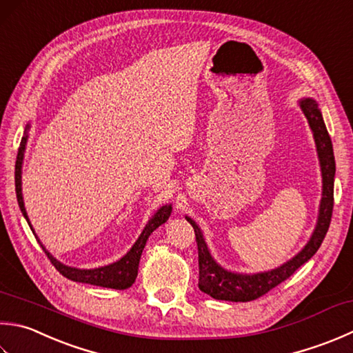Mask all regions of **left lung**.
<instances>
[{"mask_svg": "<svg viewBox=\"0 0 353 353\" xmlns=\"http://www.w3.org/2000/svg\"><path fill=\"white\" fill-rule=\"evenodd\" d=\"M303 113L307 117L309 125L314 131L316 151H319L321 172H323V199L320 205L319 223H316L312 239L305 246L299 255L288 261L283 266L274 269L271 272H263L257 275H240L225 271L216 261L206 248L202 232L199 226L190 217L186 220L194 228L197 251H199V288L200 291L211 295L216 300L226 301H252L268 294L271 289L279 286L280 283L288 280L301 265L312 257L319 251L324 237H326L330 219L334 211V177H335V159L332 142L324 125L323 116L316 102L312 99H303L300 102Z\"/></svg>", "mask_w": 353, "mask_h": 353, "instance_id": "1", "label": "left lung"}]
</instances>
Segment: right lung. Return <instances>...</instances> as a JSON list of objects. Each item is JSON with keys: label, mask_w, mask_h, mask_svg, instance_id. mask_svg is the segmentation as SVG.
Masks as SVG:
<instances>
[{"label": "right lung", "mask_w": 353, "mask_h": 353, "mask_svg": "<svg viewBox=\"0 0 353 353\" xmlns=\"http://www.w3.org/2000/svg\"><path fill=\"white\" fill-rule=\"evenodd\" d=\"M26 141H27V136L24 134L23 139H21V143H19L17 163H15V191H17V199H18V205L21 208V212L24 214L27 223L30 225L29 219H27L26 210H24L23 194H21V163H23ZM170 214H171V206L170 205L162 206V208L159 210L153 217H151L148 225L145 226L143 232L141 234V237L137 239L134 246L131 248L130 252H127V255H123L119 261H116V263H113V265L98 268V269L68 268L65 265L59 263L58 260H54L52 255L46 251V248L41 245V241H39V245H41V248H43V251L46 252L48 260L52 261V265L57 268L58 272L64 275L65 279L73 280V281H79V283H88V285H94V286H101V288L119 289V291H122V289H127L133 285L136 277H137L139 260H141L142 251L145 248V243H147V240L150 237V234L153 232L157 226H161L162 223L167 222Z\"/></svg>", "instance_id": "add662e5"}]
</instances>
